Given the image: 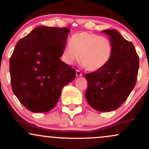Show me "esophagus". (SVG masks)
<instances>
[{
    "label": "esophagus",
    "instance_id": "34e87169",
    "mask_svg": "<svg viewBox=\"0 0 149 149\" xmlns=\"http://www.w3.org/2000/svg\"><path fill=\"white\" fill-rule=\"evenodd\" d=\"M76 76H77V77H79V76H83V74H82V73L80 72V71H78V70H76Z\"/></svg>",
    "mask_w": 149,
    "mask_h": 149
}]
</instances>
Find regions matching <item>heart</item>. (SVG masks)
<instances>
[{"mask_svg": "<svg viewBox=\"0 0 149 149\" xmlns=\"http://www.w3.org/2000/svg\"><path fill=\"white\" fill-rule=\"evenodd\" d=\"M113 45L110 39L98 34L83 31L73 34L69 45L61 52V58L66 65L72 66L78 59L88 71H98L111 59Z\"/></svg>", "mask_w": 149, "mask_h": 149, "instance_id": "b5f03b06", "label": "heart"}]
</instances>
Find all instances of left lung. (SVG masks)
<instances>
[{
    "mask_svg": "<svg viewBox=\"0 0 149 149\" xmlns=\"http://www.w3.org/2000/svg\"><path fill=\"white\" fill-rule=\"evenodd\" d=\"M102 32L109 36L113 53L105 67L85 75L88 82L85 97L95 110L109 112L120 107L134 89L139 59L133 44L118 31L107 29Z\"/></svg>",
    "mask_w": 149,
    "mask_h": 149,
    "instance_id": "8db88e82",
    "label": "left lung"
}]
</instances>
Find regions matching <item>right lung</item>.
Here are the masks:
<instances>
[{"label":"right lung","instance_id":"right-lung-1","mask_svg":"<svg viewBox=\"0 0 149 149\" xmlns=\"http://www.w3.org/2000/svg\"><path fill=\"white\" fill-rule=\"evenodd\" d=\"M69 29L40 26L17 42L10 60L15 96L30 111L45 113L55 107L76 71L60 58Z\"/></svg>","mask_w":149,"mask_h":149}]
</instances>
